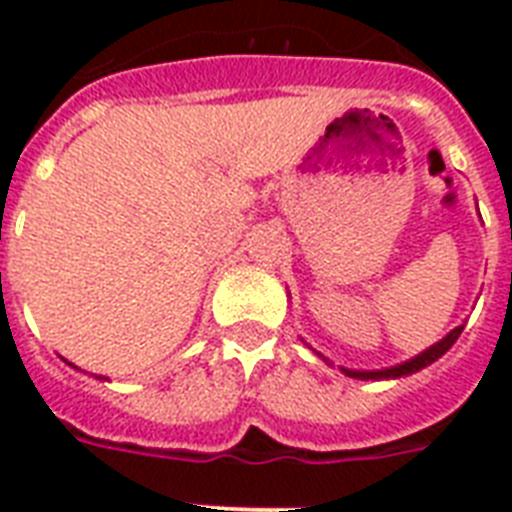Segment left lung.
Wrapping results in <instances>:
<instances>
[{"label":"left lung","mask_w":512,"mask_h":512,"mask_svg":"<svg viewBox=\"0 0 512 512\" xmlns=\"http://www.w3.org/2000/svg\"><path fill=\"white\" fill-rule=\"evenodd\" d=\"M462 329H465V324L457 329H452V332H449L444 340L436 342L433 348H428L425 353H420V356H414L412 361H406V364L390 366V369H380V372H350V369H342V372L348 374V377H361V380H388V377H404V374L420 372V369H425L428 364H433L436 358H441L446 350L452 348L454 342H457V337L462 335Z\"/></svg>","instance_id":"1"}]
</instances>
